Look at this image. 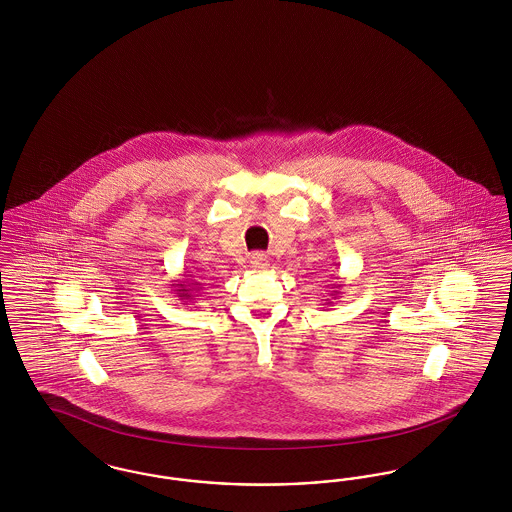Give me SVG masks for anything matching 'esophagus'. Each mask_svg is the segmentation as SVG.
Masks as SVG:
<instances>
[{
    "label": "esophagus",
    "instance_id": "esophagus-1",
    "mask_svg": "<svg viewBox=\"0 0 512 512\" xmlns=\"http://www.w3.org/2000/svg\"><path fill=\"white\" fill-rule=\"evenodd\" d=\"M249 263H251V267L261 270V268L268 267V257L265 253H253L251 259H249Z\"/></svg>",
    "mask_w": 512,
    "mask_h": 512
}]
</instances>
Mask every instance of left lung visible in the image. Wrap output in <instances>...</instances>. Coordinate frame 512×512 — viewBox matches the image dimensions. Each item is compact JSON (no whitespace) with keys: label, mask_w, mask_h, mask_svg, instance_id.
I'll return each instance as SVG.
<instances>
[{"label":"left lung","mask_w":512,"mask_h":512,"mask_svg":"<svg viewBox=\"0 0 512 512\" xmlns=\"http://www.w3.org/2000/svg\"><path fill=\"white\" fill-rule=\"evenodd\" d=\"M340 288H341V284H338V286H334V292L330 293V297H334V299H336V297H338V295H340ZM326 301H328V303H332V301H330V299H326Z\"/></svg>","instance_id":"left-lung-1"}]
</instances>
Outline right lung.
Instances as JSON below:
<instances>
[{"label": "right lung", "instance_id": "right-lung-1", "mask_svg": "<svg viewBox=\"0 0 512 512\" xmlns=\"http://www.w3.org/2000/svg\"><path fill=\"white\" fill-rule=\"evenodd\" d=\"M182 276H184V280H174L176 284H172V286H174L176 290H172V292L178 293L180 301H192L195 297L194 293L199 292L201 284L195 282L192 274H182Z\"/></svg>", "mask_w": 512, "mask_h": 512}]
</instances>
